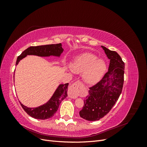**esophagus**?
I'll use <instances>...</instances> for the list:
<instances>
[{"instance_id": "34e87169", "label": "esophagus", "mask_w": 147, "mask_h": 147, "mask_svg": "<svg viewBox=\"0 0 147 147\" xmlns=\"http://www.w3.org/2000/svg\"><path fill=\"white\" fill-rule=\"evenodd\" d=\"M83 83L80 81L74 83L69 88L68 96L72 99H76L78 96L80 90L82 88Z\"/></svg>"}]
</instances>
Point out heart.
Wrapping results in <instances>:
<instances>
[{
	"mask_svg": "<svg viewBox=\"0 0 147 147\" xmlns=\"http://www.w3.org/2000/svg\"><path fill=\"white\" fill-rule=\"evenodd\" d=\"M74 72L78 74L83 72V80L88 84L98 82L106 70L105 61L97 59L91 53H84L75 59L72 64Z\"/></svg>",
	"mask_w": 147,
	"mask_h": 147,
	"instance_id": "heart-1",
	"label": "heart"
}]
</instances>
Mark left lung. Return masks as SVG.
Wrapping results in <instances>:
<instances>
[{"label": "left lung", "mask_w": 147, "mask_h": 147, "mask_svg": "<svg viewBox=\"0 0 147 147\" xmlns=\"http://www.w3.org/2000/svg\"><path fill=\"white\" fill-rule=\"evenodd\" d=\"M110 59L109 70L100 80L90 88L79 114L88 121H97L107 114L121 94L124 83V63L115 51L102 46Z\"/></svg>", "instance_id": "1"}]
</instances>
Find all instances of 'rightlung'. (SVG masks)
<instances>
[{"label": "right lung", "mask_w": 147, "mask_h": 147, "mask_svg": "<svg viewBox=\"0 0 147 147\" xmlns=\"http://www.w3.org/2000/svg\"><path fill=\"white\" fill-rule=\"evenodd\" d=\"M63 51L61 43L51 44V45L30 47L25 50L18 57L16 65L18 64L20 61L27 55H37L39 56H59ZM69 83L60 84L56 91L53 95L51 98L47 103L36 108H28L20 104L25 112L31 117L39 119H46L54 116L62 100L67 97V88Z\"/></svg>", "instance_id": "add662e5"}]
</instances>
